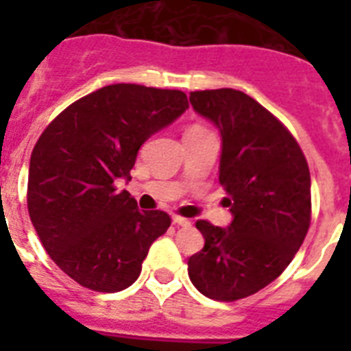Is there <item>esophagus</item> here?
<instances>
[{"instance_id": "34e87169", "label": "esophagus", "mask_w": 351, "mask_h": 351, "mask_svg": "<svg viewBox=\"0 0 351 351\" xmlns=\"http://www.w3.org/2000/svg\"><path fill=\"white\" fill-rule=\"evenodd\" d=\"M173 224L182 226V228H189V226H191V222H189V220H187V219H184V217L173 215Z\"/></svg>"}]
</instances>
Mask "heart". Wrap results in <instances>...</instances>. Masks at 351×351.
Segmentation results:
<instances>
[{
	"instance_id": "heart-1",
	"label": "heart",
	"mask_w": 351,
	"mask_h": 351,
	"mask_svg": "<svg viewBox=\"0 0 351 351\" xmlns=\"http://www.w3.org/2000/svg\"><path fill=\"white\" fill-rule=\"evenodd\" d=\"M202 131H208V129H204L202 125H191L186 131V134H189V132H202Z\"/></svg>"
}]
</instances>
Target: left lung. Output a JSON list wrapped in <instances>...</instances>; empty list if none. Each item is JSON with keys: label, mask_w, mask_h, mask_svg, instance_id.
<instances>
[{"label": "left lung", "mask_w": 351, "mask_h": 351, "mask_svg": "<svg viewBox=\"0 0 351 351\" xmlns=\"http://www.w3.org/2000/svg\"><path fill=\"white\" fill-rule=\"evenodd\" d=\"M189 101L219 127V182L233 220L228 228L198 220L206 244L187 271L200 293L233 302L273 282L304 242L310 169L291 132L242 90H195Z\"/></svg>", "instance_id": "8db88e82"}]
</instances>
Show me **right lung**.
<instances>
[{"label": "right lung", "mask_w": 351, "mask_h": 351, "mask_svg": "<svg viewBox=\"0 0 351 351\" xmlns=\"http://www.w3.org/2000/svg\"><path fill=\"white\" fill-rule=\"evenodd\" d=\"M182 90L114 84L80 98L41 132L30 154L27 206L41 244L84 288H129L160 234L164 211H140L131 180L138 149L186 112Z\"/></svg>", "instance_id": "obj_1"}]
</instances>
